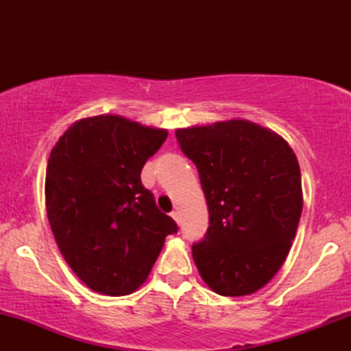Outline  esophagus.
I'll use <instances>...</instances> for the list:
<instances>
[{
  "mask_svg": "<svg viewBox=\"0 0 351 351\" xmlns=\"http://www.w3.org/2000/svg\"><path fill=\"white\" fill-rule=\"evenodd\" d=\"M171 217L174 219L177 223H180V215H179V213H177V210H172V213H171Z\"/></svg>",
  "mask_w": 351,
  "mask_h": 351,
  "instance_id": "obj_1",
  "label": "esophagus"
}]
</instances>
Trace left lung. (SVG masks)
<instances>
[{"mask_svg":"<svg viewBox=\"0 0 351 351\" xmlns=\"http://www.w3.org/2000/svg\"><path fill=\"white\" fill-rule=\"evenodd\" d=\"M195 162L209 210L191 252L199 275L220 295H247L267 285L287 257L302 214L300 167L285 138L232 119L177 129Z\"/></svg>","mask_w":351,"mask_h":351,"instance_id":"1","label":"left lung"}]
</instances>
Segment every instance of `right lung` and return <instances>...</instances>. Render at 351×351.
Returning <instances> with one entry per match:
<instances>
[{
    "mask_svg": "<svg viewBox=\"0 0 351 351\" xmlns=\"http://www.w3.org/2000/svg\"><path fill=\"white\" fill-rule=\"evenodd\" d=\"M166 137L162 129L107 114L75 123L52 148L47 219L66 263L95 292L132 294L165 238L179 230L141 180Z\"/></svg>",
    "mask_w": 351,
    "mask_h": 351,
    "instance_id": "1",
    "label": "right lung"
}]
</instances>
